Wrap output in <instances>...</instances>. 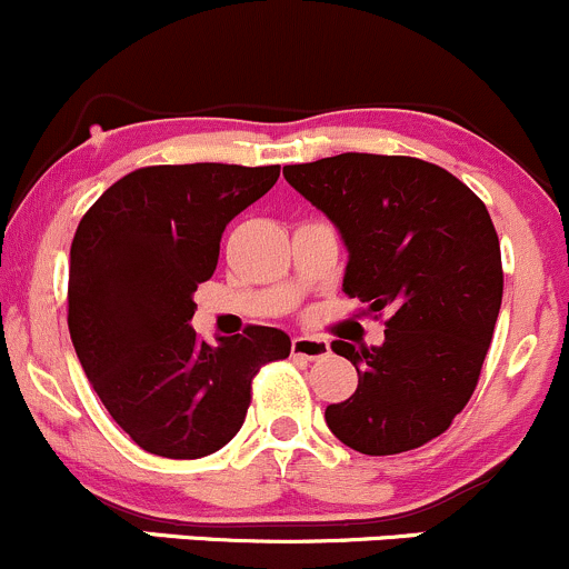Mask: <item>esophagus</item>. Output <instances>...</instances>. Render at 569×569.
<instances>
[{"label": "esophagus", "mask_w": 569, "mask_h": 569, "mask_svg": "<svg viewBox=\"0 0 569 569\" xmlns=\"http://www.w3.org/2000/svg\"><path fill=\"white\" fill-rule=\"evenodd\" d=\"M292 358H307V360H317V358H326L331 352L328 341L322 339H309V336H296L290 345Z\"/></svg>", "instance_id": "obj_1"}]
</instances>
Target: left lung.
I'll list each match as a JSON object with an SVG mask.
<instances>
[{
  "label": "left lung",
  "instance_id": "1",
  "mask_svg": "<svg viewBox=\"0 0 569 569\" xmlns=\"http://www.w3.org/2000/svg\"><path fill=\"white\" fill-rule=\"evenodd\" d=\"M284 179L339 228L345 292L385 320L382 347L336 339L358 390L326 409L328 429L366 456L445 433L478 388L502 307V252L486 203L418 157L339 154L287 164Z\"/></svg>",
  "mask_w": 569,
  "mask_h": 569
}]
</instances>
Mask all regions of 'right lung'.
Returning <instances> with one entry per match:
<instances>
[{
	"instance_id": "1",
	"label": "right lung",
	"mask_w": 569,
	"mask_h": 569,
	"mask_svg": "<svg viewBox=\"0 0 569 569\" xmlns=\"http://www.w3.org/2000/svg\"><path fill=\"white\" fill-rule=\"evenodd\" d=\"M279 179V164H149L83 213L70 247L67 326L91 388L138 448L203 458L236 437L252 380L290 336L247 326L219 345L189 326L224 224Z\"/></svg>"
}]
</instances>
